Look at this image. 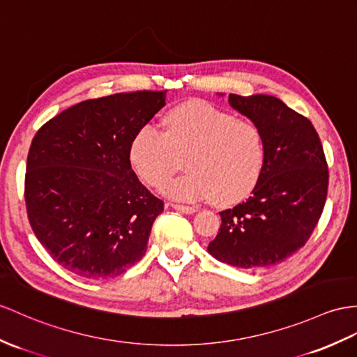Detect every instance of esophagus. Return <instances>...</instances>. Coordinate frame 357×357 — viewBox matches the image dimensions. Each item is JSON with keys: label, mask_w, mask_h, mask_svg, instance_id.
Segmentation results:
<instances>
[{"label": "esophagus", "mask_w": 357, "mask_h": 357, "mask_svg": "<svg viewBox=\"0 0 357 357\" xmlns=\"http://www.w3.org/2000/svg\"><path fill=\"white\" fill-rule=\"evenodd\" d=\"M174 208H176V211H180V212H183V213H194V212H197V208L195 207H192V206H186V204H177V203H174V204H171Z\"/></svg>", "instance_id": "esophagus-1"}]
</instances>
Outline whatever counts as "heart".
Returning <instances> with one entry per match:
<instances>
[{
	"label": "heart",
	"instance_id": "obj_1",
	"mask_svg": "<svg viewBox=\"0 0 357 357\" xmlns=\"http://www.w3.org/2000/svg\"><path fill=\"white\" fill-rule=\"evenodd\" d=\"M163 123L165 133L145 124L128 145L130 165L146 185L160 186L176 172L177 153L185 154L188 171L162 188L168 197L190 202L213 197L229 204L256 188L265 169L266 142L255 121L190 101L168 112Z\"/></svg>",
	"mask_w": 357,
	"mask_h": 357
}]
</instances>
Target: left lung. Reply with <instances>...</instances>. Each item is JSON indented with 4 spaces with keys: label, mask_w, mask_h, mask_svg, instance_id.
I'll return each instance as SVG.
<instances>
[{
    "label": "left lung",
    "mask_w": 357,
    "mask_h": 357,
    "mask_svg": "<svg viewBox=\"0 0 357 357\" xmlns=\"http://www.w3.org/2000/svg\"><path fill=\"white\" fill-rule=\"evenodd\" d=\"M230 106L264 130L266 162L247 202L220 212L207 251L238 268L283 262L314 231L326 204L328 168L310 121L271 95H229Z\"/></svg>",
    "instance_id": "8db88e82"
}]
</instances>
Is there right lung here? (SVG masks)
<instances>
[{
    "label": "right lung",
    "mask_w": 357,
    "mask_h": 357,
    "mask_svg": "<svg viewBox=\"0 0 357 357\" xmlns=\"http://www.w3.org/2000/svg\"><path fill=\"white\" fill-rule=\"evenodd\" d=\"M167 91L86 100L33 137L25 172L31 229L56 262L83 279L123 274L146 251L163 202L139 181L128 145Z\"/></svg>",
    "instance_id": "add662e5"
}]
</instances>
